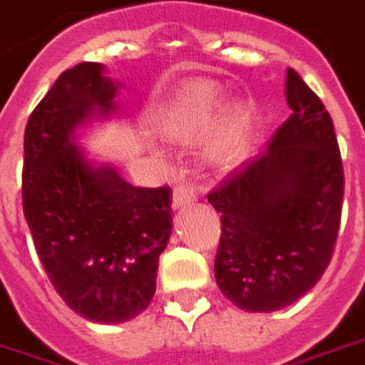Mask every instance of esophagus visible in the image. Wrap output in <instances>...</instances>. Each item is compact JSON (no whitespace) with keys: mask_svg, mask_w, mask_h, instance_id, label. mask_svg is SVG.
Listing matches in <instances>:
<instances>
[{"mask_svg":"<svg viewBox=\"0 0 365 365\" xmlns=\"http://www.w3.org/2000/svg\"><path fill=\"white\" fill-rule=\"evenodd\" d=\"M193 201H195V190H193V185H190V183H180V185H175L174 200H172L174 209L185 207V205H190Z\"/></svg>","mask_w":365,"mask_h":365,"instance_id":"1","label":"esophagus"}]
</instances>
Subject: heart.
<instances>
[{"label": "heart", "mask_w": 365, "mask_h": 365, "mask_svg": "<svg viewBox=\"0 0 365 365\" xmlns=\"http://www.w3.org/2000/svg\"><path fill=\"white\" fill-rule=\"evenodd\" d=\"M223 106L225 93L221 86L209 81L187 83L158 110L156 128L172 142H191L215 122ZM253 122L251 104H231L203 144L205 162L217 168L239 164L251 146Z\"/></svg>", "instance_id": "obj_1"}]
</instances>
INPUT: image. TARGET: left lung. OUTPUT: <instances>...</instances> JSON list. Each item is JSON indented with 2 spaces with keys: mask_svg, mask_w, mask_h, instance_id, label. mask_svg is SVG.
<instances>
[{
  "mask_svg": "<svg viewBox=\"0 0 365 365\" xmlns=\"http://www.w3.org/2000/svg\"><path fill=\"white\" fill-rule=\"evenodd\" d=\"M290 114L267 150L227 175L207 201L221 213L219 290L247 312H272L324 274L340 229L344 168L322 101L287 71Z\"/></svg>",
  "mask_w": 365,
  "mask_h": 365,
  "instance_id": "1",
  "label": "left lung"
}]
</instances>
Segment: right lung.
I'll use <instances>...</instances> for the list:
<instances>
[{
  "label": "right lung",
  "instance_id": "1",
  "mask_svg": "<svg viewBox=\"0 0 365 365\" xmlns=\"http://www.w3.org/2000/svg\"><path fill=\"white\" fill-rule=\"evenodd\" d=\"M101 63H78L31 112L23 140V213L61 298L91 322L120 324L156 292L172 235L170 187H136L86 158L76 132L116 112L118 83Z\"/></svg>",
  "mask_w": 365,
  "mask_h": 365
}]
</instances>
